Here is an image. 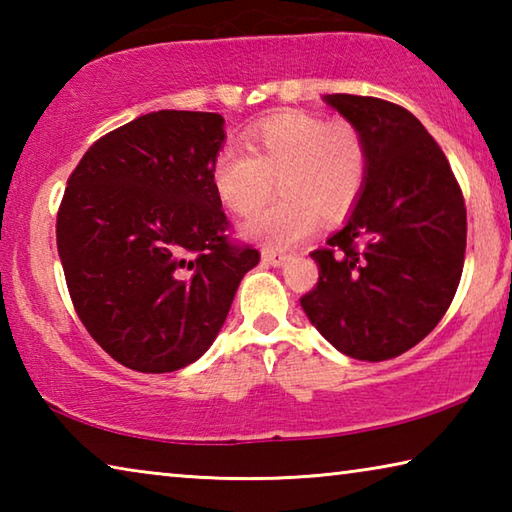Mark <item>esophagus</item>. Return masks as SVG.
I'll return each mask as SVG.
<instances>
[{
    "mask_svg": "<svg viewBox=\"0 0 512 512\" xmlns=\"http://www.w3.org/2000/svg\"><path fill=\"white\" fill-rule=\"evenodd\" d=\"M262 259H264L266 264H271V266H282L284 262H287V255L280 253V250L264 248V250H262Z\"/></svg>",
    "mask_w": 512,
    "mask_h": 512,
    "instance_id": "obj_1",
    "label": "esophagus"
}]
</instances>
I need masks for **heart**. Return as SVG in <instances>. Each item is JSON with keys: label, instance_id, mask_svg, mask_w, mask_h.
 <instances>
[{"label": "heart", "instance_id": "heart-1", "mask_svg": "<svg viewBox=\"0 0 512 512\" xmlns=\"http://www.w3.org/2000/svg\"><path fill=\"white\" fill-rule=\"evenodd\" d=\"M370 155L352 121L284 110L246 128V149L228 144L216 153L212 183L230 212H255L277 189L282 196L246 223V235L287 248L307 239L318 216L343 219L363 194Z\"/></svg>", "mask_w": 512, "mask_h": 512}]
</instances>
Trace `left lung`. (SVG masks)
<instances>
[{"label":"left lung","mask_w":512,"mask_h":512,"mask_svg":"<svg viewBox=\"0 0 512 512\" xmlns=\"http://www.w3.org/2000/svg\"><path fill=\"white\" fill-rule=\"evenodd\" d=\"M325 101L366 137L370 167L348 223L311 253L318 282L300 305L336 350L386 361L418 345L452 305L465 262L463 192L406 108L357 94Z\"/></svg>","instance_id":"1"}]
</instances>
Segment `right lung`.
I'll list each match as a JSON object with an SVG mask.
<instances>
[{
  "instance_id": "add662e5",
  "label": "right lung",
  "mask_w": 512,
  "mask_h": 512,
  "mask_svg": "<svg viewBox=\"0 0 512 512\" xmlns=\"http://www.w3.org/2000/svg\"><path fill=\"white\" fill-rule=\"evenodd\" d=\"M216 112L158 110L94 142L58 207L56 244L88 334L121 366L203 357L259 250L230 237L212 183Z\"/></svg>"
}]
</instances>
